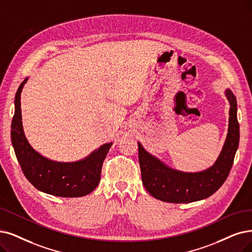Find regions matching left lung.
<instances>
[{"label":"left lung","mask_w":252,"mask_h":252,"mask_svg":"<svg viewBox=\"0 0 252 252\" xmlns=\"http://www.w3.org/2000/svg\"><path fill=\"white\" fill-rule=\"evenodd\" d=\"M224 94L229 102L227 135L222 150L211 167L196 173L181 172L164 164L137 143L142 181L151 195L167 203H192L212 195L224 183L233 166L240 139L237 99L229 89L225 90Z\"/></svg>","instance_id":"1"}]
</instances>
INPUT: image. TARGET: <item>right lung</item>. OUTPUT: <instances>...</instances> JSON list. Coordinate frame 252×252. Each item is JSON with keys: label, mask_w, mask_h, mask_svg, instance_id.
<instances>
[{"label": "right lung", "mask_w": 252, "mask_h": 252, "mask_svg": "<svg viewBox=\"0 0 252 252\" xmlns=\"http://www.w3.org/2000/svg\"><path fill=\"white\" fill-rule=\"evenodd\" d=\"M28 77L18 87L11 123V142L23 173L34 187L44 193L61 197L84 196L98 186L103 161L113 143L104 144L86 158L74 162L50 160L32 148L25 135L21 94Z\"/></svg>", "instance_id": "right-lung-1"}]
</instances>
